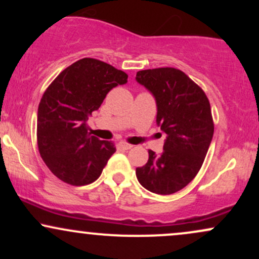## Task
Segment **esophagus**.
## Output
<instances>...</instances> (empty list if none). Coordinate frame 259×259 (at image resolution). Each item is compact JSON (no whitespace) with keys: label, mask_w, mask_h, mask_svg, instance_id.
I'll use <instances>...</instances> for the list:
<instances>
[{"label":"esophagus","mask_w":259,"mask_h":259,"mask_svg":"<svg viewBox=\"0 0 259 259\" xmlns=\"http://www.w3.org/2000/svg\"><path fill=\"white\" fill-rule=\"evenodd\" d=\"M119 147L121 148V150H124V151H127V150H130V148H133V145H130V144H126V142L121 141V142H119Z\"/></svg>","instance_id":"1"}]
</instances>
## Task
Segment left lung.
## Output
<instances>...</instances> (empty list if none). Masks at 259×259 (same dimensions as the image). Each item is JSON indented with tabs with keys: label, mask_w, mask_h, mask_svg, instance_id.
I'll return each instance as SVG.
<instances>
[{
	"label": "left lung",
	"mask_w": 259,
	"mask_h": 259,
	"mask_svg": "<svg viewBox=\"0 0 259 259\" xmlns=\"http://www.w3.org/2000/svg\"><path fill=\"white\" fill-rule=\"evenodd\" d=\"M136 81L152 92L157 124L167 134L163 152L148 150V160L136 178L148 191L170 195L184 189L203 164L213 133L209 101L202 89L175 68L140 70Z\"/></svg>",
	"instance_id": "8db88e82"
}]
</instances>
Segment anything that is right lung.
<instances>
[{
  "instance_id": "1",
  "label": "right lung",
  "mask_w": 259,
  "mask_h": 259,
  "mask_svg": "<svg viewBox=\"0 0 259 259\" xmlns=\"http://www.w3.org/2000/svg\"><path fill=\"white\" fill-rule=\"evenodd\" d=\"M126 81L123 70L82 58L65 68L44 92L37 109V147L58 179L74 186L99 179L115 146L91 136L86 121L113 88Z\"/></svg>"
}]
</instances>
